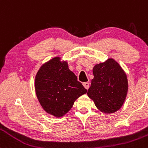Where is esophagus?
Returning <instances> with one entry per match:
<instances>
[{
	"instance_id": "obj_1",
	"label": "esophagus",
	"mask_w": 148,
	"mask_h": 148,
	"mask_svg": "<svg viewBox=\"0 0 148 148\" xmlns=\"http://www.w3.org/2000/svg\"><path fill=\"white\" fill-rule=\"evenodd\" d=\"M83 85H84V86L85 87V88L86 89H88L89 88V86H90V84L88 82H84V84H83Z\"/></svg>"
}]
</instances>
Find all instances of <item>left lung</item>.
Masks as SVG:
<instances>
[{
	"label": "left lung",
	"mask_w": 148,
	"mask_h": 148,
	"mask_svg": "<svg viewBox=\"0 0 148 148\" xmlns=\"http://www.w3.org/2000/svg\"><path fill=\"white\" fill-rule=\"evenodd\" d=\"M92 72L94 79L88 90V97L103 113L117 111L123 106L128 90L127 76L123 69L110 58L96 64Z\"/></svg>",
	"instance_id": "8db88e82"
}]
</instances>
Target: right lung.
Listing matches in <instances>:
<instances>
[{"label": "right lung", "instance_id": "right-lung-1", "mask_svg": "<svg viewBox=\"0 0 148 148\" xmlns=\"http://www.w3.org/2000/svg\"><path fill=\"white\" fill-rule=\"evenodd\" d=\"M35 92L45 111L61 117L72 108L75 100L87 92L67 62L56 57L43 64L35 77Z\"/></svg>", "mask_w": 148, "mask_h": 148}]
</instances>
